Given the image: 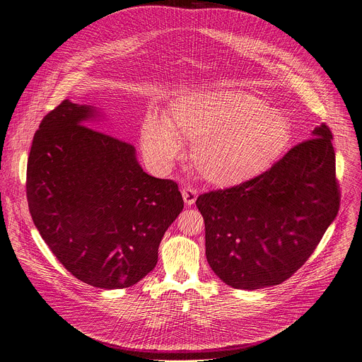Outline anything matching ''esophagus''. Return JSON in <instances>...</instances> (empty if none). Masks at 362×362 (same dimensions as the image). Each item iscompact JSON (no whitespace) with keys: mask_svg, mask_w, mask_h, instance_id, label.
Returning a JSON list of instances; mask_svg holds the SVG:
<instances>
[{"mask_svg":"<svg viewBox=\"0 0 362 362\" xmlns=\"http://www.w3.org/2000/svg\"><path fill=\"white\" fill-rule=\"evenodd\" d=\"M182 196H183L185 203H186L187 206H190V204H193V203L196 202L197 192H196L194 189H192V187H185V189L182 190Z\"/></svg>","mask_w":362,"mask_h":362,"instance_id":"34e87169","label":"esophagus"}]
</instances>
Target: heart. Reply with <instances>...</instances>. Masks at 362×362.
<instances>
[{"instance_id": "heart-1", "label": "heart", "mask_w": 362, "mask_h": 362, "mask_svg": "<svg viewBox=\"0 0 362 362\" xmlns=\"http://www.w3.org/2000/svg\"><path fill=\"white\" fill-rule=\"evenodd\" d=\"M179 139L192 143V162L216 186H236L268 170L291 140L288 119L256 95L239 90L179 95L168 116L150 110L141 143L151 163L168 169L182 154Z\"/></svg>"}]
</instances>
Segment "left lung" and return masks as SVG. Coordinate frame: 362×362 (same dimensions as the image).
<instances>
[{"label": "left lung", "instance_id": "left-lung-1", "mask_svg": "<svg viewBox=\"0 0 362 362\" xmlns=\"http://www.w3.org/2000/svg\"><path fill=\"white\" fill-rule=\"evenodd\" d=\"M269 170L200 194L206 259L226 285H279L313 255L339 209L332 133L324 123Z\"/></svg>", "mask_w": 362, "mask_h": 362}]
</instances>
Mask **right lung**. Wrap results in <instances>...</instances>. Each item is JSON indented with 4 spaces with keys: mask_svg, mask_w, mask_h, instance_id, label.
Segmentation results:
<instances>
[{
    "mask_svg": "<svg viewBox=\"0 0 362 362\" xmlns=\"http://www.w3.org/2000/svg\"><path fill=\"white\" fill-rule=\"evenodd\" d=\"M100 117L97 107L64 100L42 119L27 200L41 238L71 275L122 289L156 267L183 199L173 180L143 172L132 144L87 126Z\"/></svg>",
    "mask_w": 362,
    "mask_h": 362,
    "instance_id": "obj_1",
    "label": "right lung"
}]
</instances>
